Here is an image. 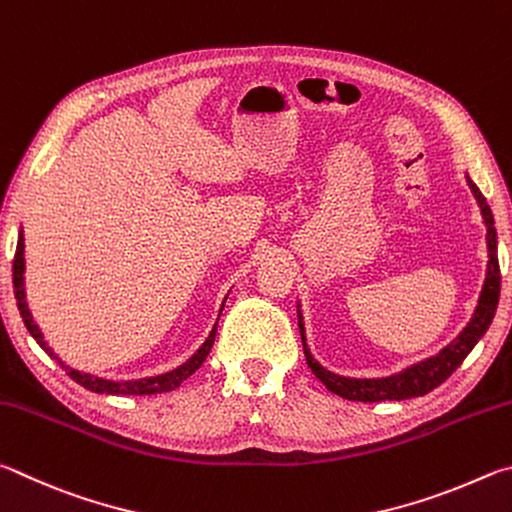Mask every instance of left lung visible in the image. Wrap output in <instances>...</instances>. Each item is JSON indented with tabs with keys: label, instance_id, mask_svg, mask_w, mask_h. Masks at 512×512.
<instances>
[{
	"label": "left lung",
	"instance_id": "8db88e82",
	"mask_svg": "<svg viewBox=\"0 0 512 512\" xmlns=\"http://www.w3.org/2000/svg\"><path fill=\"white\" fill-rule=\"evenodd\" d=\"M468 184L472 188L474 197L481 206L483 213V222H486L488 229V276L486 283H483L481 290V299L479 306L474 310V317L468 324V328L454 339V342L443 348L436 357H429V360L420 362L411 369L402 371L400 375H393V378H382V380H351V378H342V375H335L326 371L324 366H319L315 362V357L310 355L308 346H306V330H303V321H301V310H297L299 315V328H301V342H303V353H306L308 366L312 373L326 384L328 391L337 393L346 400H357V402H382V400H407V398H418L425 396L432 389H436L438 384H443L450 375L459 369L463 364L465 357L470 355V351L477 346L479 339L486 333L488 326L492 324V317H495L497 303H499V288H501V272H499V258H497V231H495V218H492L490 206L486 202V197L477 188V184L468 177Z\"/></svg>",
	"mask_w": 512,
	"mask_h": 512
}]
</instances>
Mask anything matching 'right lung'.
I'll return each mask as SVG.
<instances>
[{
  "label": "right lung",
  "mask_w": 512,
  "mask_h": 512,
  "mask_svg": "<svg viewBox=\"0 0 512 512\" xmlns=\"http://www.w3.org/2000/svg\"><path fill=\"white\" fill-rule=\"evenodd\" d=\"M24 238L20 233V238H17V249H15V258H13V288H15V299H17V310H20V315L24 319V326L29 328V333L33 335L35 342L42 346V351L47 353L51 360H58L56 353L51 351L44 342V337L40 333V328L35 326V321L29 312V306H26V294H24ZM213 339H215V328L211 330V335L206 342L202 344L200 351H197L191 360L186 364L179 366V369L164 373V375H155V378H143V380H128V382H112V380H103V378H94V375H87V373H80L76 369H71V366H65L60 360L58 364L62 369L67 371V375L71 380H76L80 387H85L94 393H112V396H152V393H166V391H173L177 389L179 384H182L188 375H193L197 369H200L202 362L206 360V355H209L211 346H213Z\"/></svg>",
  "instance_id": "1"
}]
</instances>
